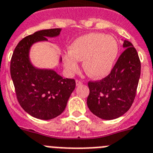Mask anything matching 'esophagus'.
I'll use <instances>...</instances> for the list:
<instances>
[{
  "mask_svg": "<svg viewBox=\"0 0 153 153\" xmlns=\"http://www.w3.org/2000/svg\"><path fill=\"white\" fill-rule=\"evenodd\" d=\"M82 85V82L80 80H76V86H79V85Z\"/></svg>",
  "mask_w": 153,
  "mask_h": 153,
  "instance_id": "1",
  "label": "esophagus"
}]
</instances>
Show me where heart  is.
I'll use <instances>...</instances> for the list:
<instances>
[{
    "label": "heart",
    "mask_w": 153,
    "mask_h": 153,
    "mask_svg": "<svg viewBox=\"0 0 153 153\" xmlns=\"http://www.w3.org/2000/svg\"><path fill=\"white\" fill-rule=\"evenodd\" d=\"M63 56V64L68 73L78 69V61H83L85 73L93 78H102L111 73L119 53L118 42L111 36L100 33H88L71 44Z\"/></svg>",
    "instance_id": "obj_1"
}]
</instances>
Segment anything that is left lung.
Returning a JSON list of instances; mask_svg holds the SVG:
<instances>
[{"instance_id":"obj_1","label":"left lung","mask_w":153,"mask_h":153,"mask_svg":"<svg viewBox=\"0 0 153 153\" xmlns=\"http://www.w3.org/2000/svg\"><path fill=\"white\" fill-rule=\"evenodd\" d=\"M125 50L111 73L97 82H89L87 99L89 110L103 120L120 117L130 109L134 100L140 77V58L133 44L123 41Z\"/></svg>"}]
</instances>
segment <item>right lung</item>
<instances>
[{
	"label": "right lung",
	"mask_w": 153,
	"mask_h": 153,
	"mask_svg": "<svg viewBox=\"0 0 153 153\" xmlns=\"http://www.w3.org/2000/svg\"><path fill=\"white\" fill-rule=\"evenodd\" d=\"M61 30H39L26 36L16 46L10 61V75L17 100L26 112L37 119L51 120L60 115L75 90V80L63 78L53 69L36 68L30 59L34 43L58 36Z\"/></svg>",
	"instance_id": "obj_1"
}]
</instances>
